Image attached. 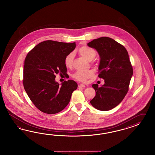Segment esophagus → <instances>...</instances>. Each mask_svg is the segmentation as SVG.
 <instances>
[{"label": "esophagus", "mask_w": 155, "mask_h": 155, "mask_svg": "<svg viewBox=\"0 0 155 155\" xmlns=\"http://www.w3.org/2000/svg\"><path fill=\"white\" fill-rule=\"evenodd\" d=\"M85 85L84 84H78V87H85Z\"/></svg>", "instance_id": "34e87169"}]
</instances>
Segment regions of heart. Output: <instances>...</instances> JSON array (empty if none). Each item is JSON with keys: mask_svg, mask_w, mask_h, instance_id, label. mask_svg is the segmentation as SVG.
<instances>
[{"mask_svg": "<svg viewBox=\"0 0 155 155\" xmlns=\"http://www.w3.org/2000/svg\"><path fill=\"white\" fill-rule=\"evenodd\" d=\"M78 53L81 56L84 57L87 60L91 61L94 60V58L97 55L96 51L90 47L87 46H83L81 47L78 49ZM74 53L71 52L66 56L64 59V64L66 68H70L73 65V62L74 60ZM94 75V71L91 70L88 71H77L75 72L72 77L75 80L81 82H86L87 80L93 77Z\"/></svg>", "mask_w": 155, "mask_h": 155, "instance_id": "1", "label": "heart"}]
</instances>
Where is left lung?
Returning a JSON list of instances; mask_svg holds the SVG:
<instances>
[{
    "label": "left lung",
    "mask_w": 155,
    "mask_h": 155,
    "mask_svg": "<svg viewBox=\"0 0 155 155\" xmlns=\"http://www.w3.org/2000/svg\"><path fill=\"white\" fill-rule=\"evenodd\" d=\"M98 53V77L104 80L101 87L92 84L96 94L90 103L101 111H108L120 103L128 91L133 75L126 49L111 38L102 37L87 43Z\"/></svg>",
    "instance_id": "1"
}]
</instances>
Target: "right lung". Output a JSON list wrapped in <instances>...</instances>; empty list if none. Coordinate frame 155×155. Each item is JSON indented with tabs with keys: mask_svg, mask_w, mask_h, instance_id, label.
Returning <instances> with one entry per match:
<instances>
[{
	"mask_svg": "<svg viewBox=\"0 0 155 155\" xmlns=\"http://www.w3.org/2000/svg\"><path fill=\"white\" fill-rule=\"evenodd\" d=\"M75 46V42L47 40L34 47L25 58L24 89L34 105L43 113L54 114L61 111L78 87L73 80L65 81L61 85L55 81L57 74L68 75L64 59Z\"/></svg>",
	"mask_w": 155,
	"mask_h": 155,
	"instance_id": "1",
	"label": "right lung"
}]
</instances>
